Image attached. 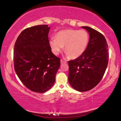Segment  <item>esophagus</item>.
Masks as SVG:
<instances>
[{
	"instance_id": "1",
	"label": "esophagus",
	"mask_w": 121,
	"mask_h": 121,
	"mask_svg": "<svg viewBox=\"0 0 121 121\" xmlns=\"http://www.w3.org/2000/svg\"><path fill=\"white\" fill-rule=\"evenodd\" d=\"M67 63V62L63 60H61V64H63V63Z\"/></svg>"
}]
</instances>
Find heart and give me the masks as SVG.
<instances>
[{"label":"heart","instance_id":"1","mask_svg":"<svg viewBox=\"0 0 121 121\" xmlns=\"http://www.w3.org/2000/svg\"><path fill=\"white\" fill-rule=\"evenodd\" d=\"M89 42V35L85 30L65 29L58 32L56 38L50 39V45L55 55H58L65 46L66 56L75 59L83 54Z\"/></svg>","mask_w":121,"mask_h":121}]
</instances>
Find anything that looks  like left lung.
I'll return each instance as SVG.
<instances>
[{"label": "left lung", "mask_w": 121, "mask_h": 121, "mask_svg": "<svg viewBox=\"0 0 121 121\" xmlns=\"http://www.w3.org/2000/svg\"><path fill=\"white\" fill-rule=\"evenodd\" d=\"M82 27L89 32V44L82 55L68 61V81L74 89L85 92L101 81L108 65L109 53L103 35L89 26Z\"/></svg>", "instance_id": "left-lung-1"}]
</instances>
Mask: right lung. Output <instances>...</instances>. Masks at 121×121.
Here are the masks:
<instances>
[{
  "instance_id": "1",
  "label": "right lung",
  "mask_w": 121,
  "mask_h": 121,
  "mask_svg": "<svg viewBox=\"0 0 121 121\" xmlns=\"http://www.w3.org/2000/svg\"><path fill=\"white\" fill-rule=\"evenodd\" d=\"M49 30L46 24L26 28L14 45L16 74L28 89L37 93H44L52 87L60 65V59L51 51Z\"/></svg>"
}]
</instances>
